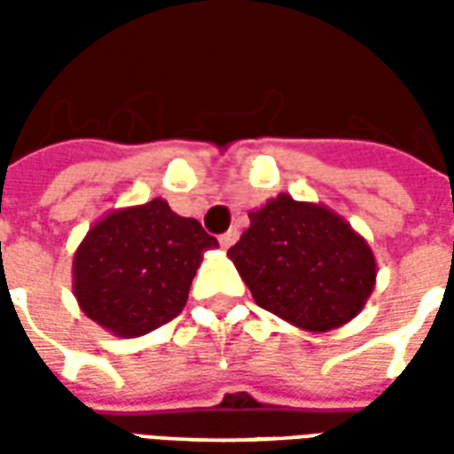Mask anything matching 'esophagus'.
<instances>
[{
    "label": "esophagus",
    "mask_w": 454,
    "mask_h": 454,
    "mask_svg": "<svg viewBox=\"0 0 454 454\" xmlns=\"http://www.w3.org/2000/svg\"><path fill=\"white\" fill-rule=\"evenodd\" d=\"M236 240H238V231H236V228H231V231H226L223 236L218 238V243H221V247H223V250H228V247L233 246Z\"/></svg>",
    "instance_id": "34e87169"
}]
</instances>
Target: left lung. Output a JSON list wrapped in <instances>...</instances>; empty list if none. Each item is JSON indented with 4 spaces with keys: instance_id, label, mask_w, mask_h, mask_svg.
<instances>
[{
    "instance_id": "obj_1",
    "label": "left lung",
    "mask_w": 454,
    "mask_h": 454,
    "mask_svg": "<svg viewBox=\"0 0 454 454\" xmlns=\"http://www.w3.org/2000/svg\"><path fill=\"white\" fill-rule=\"evenodd\" d=\"M247 216L228 257L257 306L309 333L340 328L364 309L377 260L340 214L279 194Z\"/></svg>"
}]
</instances>
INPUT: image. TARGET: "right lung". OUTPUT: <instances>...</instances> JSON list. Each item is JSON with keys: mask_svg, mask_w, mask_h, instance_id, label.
Masks as SVG:
<instances>
[{"mask_svg": "<svg viewBox=\"0 0 454 454\" xmlns=\"http://www.w3.org/2000/svg\"><path fill=\"white\" fill-rule=\"evenodd\" d=\"M218 247L197 218L165 199L114 208L73 257V294L87 318L116 338H138L184 309L204 253Z\"/></svg>", "mask_w": 454, "mask_h": 454, "instance_id": "1", "label": "right lung"}]
</instances>
